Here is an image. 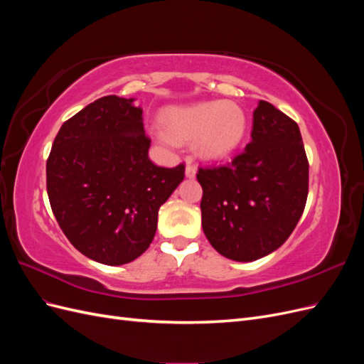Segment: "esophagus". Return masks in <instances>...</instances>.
I'll return each instance as SVG.
<instances>
[{
	"label": "esophagus",
	"instance_id": "1",
	"mask_svg": "<svg viewBox=\"0 0 364 364\" xmlns=\"http://www.w3.org/2000/svg\"><path fill=\"white\" fill-rule=\"evenodd\" d=\"M196 173H197V168L196 165H193V159L191 158H186V168H185V176L188 179H194L196 178Z\"/></svg>",
	"mask_w": 364,
	"mask_h": 364
}]
</instances>
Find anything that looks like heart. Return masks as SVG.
Here are the masks:
<instances>
[{
    "label": "heart",
    "mask_w": 364,
    "mask_h": 364,
    "mask_svg": "<svg viewBox=\"0 0 364 364\" xmlns=\"http://www.w3.org/2000/svg\"><path fill=\"white\" fill-rule=\"evenodd\" d=\"M164 134L173 142L197 139L205 158L220 159L232 153L243 141L247 119L232 102H200L171 106L162 115Z\"/></svg>",
    "instance_id": "heart-1"
}]
</instances>
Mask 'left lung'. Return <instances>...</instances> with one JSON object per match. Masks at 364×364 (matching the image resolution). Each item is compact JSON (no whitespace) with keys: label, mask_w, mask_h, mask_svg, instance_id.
<instances>
[{"label":"left lung","mask_w":364,"mask_h":364,"mask_svg":"<svg viewBox=\"0 0 364 364\" xmlns=\"http://www.w3.org/2000/svg\"><path fill=\"white\" fill-rule=\"evenodd\" d=\"M252 141L223 167L200 168L202 228L229 259L255 261L284 245L304 213L308 159L299 126L261 100Z\"/></svg>","instance_id":"obj_1"}]
</instances>
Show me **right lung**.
<instances>
[{"mask_svg": "<svg viewBox=\"0 0 364 364\" xmlns=\"http://www.w3.org/2000/svg\"><path fill=\"white\" fill-rule=\"evenodd\" d=\"M135 98L106 95L65 121L47 161L53 214L85 257L121 266L144 253L183 164L158 167Z\"/></svg>", "mask_w": 364, "mask_h": 364, "instance_id": "obj_1", "label": "right lung"}]
</instances>
